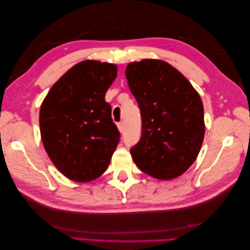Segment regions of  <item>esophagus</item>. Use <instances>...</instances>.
I'll return each instance as SVG.
<instances>
[{"label":"esophagus","mask_w":250,"mask_h":250,"mask_svg":"<svg viewBox=\"0 0 250 250\" xmlns=\"http://www.w3.org/2000/svg\"><path fill=\"white\" fill-rule=\"evenodd\" d=\"M117 126H118V130H119L120 133H122V132L125 131V125L122 124V122H119V124L117 125Z\"/></svg>","instance_id":"1"}]
</instances>
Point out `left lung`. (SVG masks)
<instances>
[{
	"label": "left lung",
	"instance_id": "left-lung-1",
	"mask_svg": "<svg viewBox=\"0 0 250 250\" xmlns=\"http://www.w3.org/2000/svg\"><path fill=\"white\" fill-rule=\"evenodd\" d=\"M125 77L142 115V136L131 148L141 171L171 180L192 166L205 134L198 91L167 62L144 59L126 65Z\"/></svg>",
	"mask_w": 250,
	"mask_h": 250
}]
</instances>
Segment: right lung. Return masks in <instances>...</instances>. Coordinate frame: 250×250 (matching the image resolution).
Here are the masks:
<instances>
[{"instance_id":"right-lung-1","label":"right lung","mask_w":250,"mask_h":250,"mask_svg":"<svg viewBox=\"0 0 250 250\" xmlns=\"http://www.w3.org/2000/svg\"><path fill=\"white\" fill-rule=\"evenodd\" d=\"M117 68L113 63L79 62L55 83L41 105L40 130L45 150L73 182L100 177L119 143L111 107L105 102Z\"/></svg>"}]
</instances>
